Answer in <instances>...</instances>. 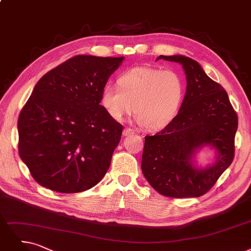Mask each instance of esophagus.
I'll return each instance as SVG.
<instances>
[{"label":"esophagus","instance_id":"obj_1","mask_svg":"<svg viewBox=\"0 0 251 251\" xmlns=\"http://www.w3.org/2000/svg\"><path fill=\"white\" fill-rule=\"evenodd\" d=\"M135 133V131L133 128H129V127H126L125 129H124V132H123V135L124 136H129V135H133Z\"/></svg>","mask_w":251,"mask_h":251}]
</instances>
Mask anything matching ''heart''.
<instances>
[{"instance_id":"1","label":"heart","mask_w":251,"mask_h":251,"mask_svg":"<svg viewBox=\"0 0 251 251\" xmlns=\"http://www.w3.org/2000/svg\"><path fill=\"white\" fill-rule=\"evenodd\" d=\"M118 86L107 84L101 103L116 122L136 113L140 126L155 131L167 126L178 114L184 99L182 77L173 70L135 67L118 78Z\"/></svg>"}]
</instances>
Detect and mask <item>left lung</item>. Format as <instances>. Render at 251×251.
Masks as SVG:
<instances>
[{"instance_id": "8db88e82", "label": "left lung", "mask_w": 251, "mask_h": 251, "mask_svg": "<svg viewBox=\"0 0 251 251\" xmlns=\"http://www.w3.org/2000/svg\"><path fill=\"white\" fill-rule=\"evenodd\" d=\"M157 59L182 66L186 93L172 122L154 136L145 137L142 172L160 195L201 197L233 162L238 116L224 87L195 59L184 55H159ZM204 147L215 149L216 160L201 168L195 165V154Z\"/></svg>"}]
</instances>
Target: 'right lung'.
I'll list each match as a JSON object with an SVG mask.
<instances>
[{
    "label": "right lung",
    "instance_id": "1",
    "mask_svg": "<svg viewBox=\"0 0 251 251\" xmlns=\"http://www.w3.org/2000/svg\"><path fill=\"white\" fill-rule=\"evenodd\" d=\"M124 59L76 55L35 85L18 117V152L40 185L74 194L105 176L123 126L100 103Z\"/></svg>",
    "mask_w": 251,
    "mask_h": 251
}]
</instances>
